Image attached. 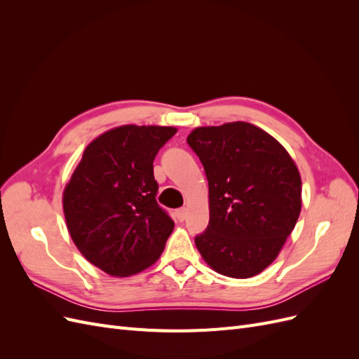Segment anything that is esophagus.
Returning <instances> with one entry per match:
<instances>
[{"label":"esophagus","instance_id":"34e87169","mask_svg":"<svg viewBox=\"0 0 359 359\" xmlns=\"http://www.w3.org/2000/svg\"><path fill=\"white\" fill-rule=\"evenodd\" d=\"M175 215H177V219H178L180 222H184V220H186L187 210H186V208H180V210L175 211Z\"/></svg>","mask_w":359,"mask_h":359}]
</instances>
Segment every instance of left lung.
<instances>
[{"label": "left lung", "instance_id": "1", "mask_svg": "<svg viewBox=\"0 0 359 359\" xmlns=\"http://www.w3.org/2000/svg\"><path fill=\"white\" fill-rule=\"evenodd\" d=\"M187 144L210 189V223L194 238L199 253L227 277L262 273L301 212L297 165L273 136L243 121L194 128Z\"/></svg>", "mask_w": 359, "mask_h": 359}]
</instances>
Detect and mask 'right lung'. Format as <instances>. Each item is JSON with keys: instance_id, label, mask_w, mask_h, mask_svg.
Masks as SVG:
<instances>
[{"instance_id": "right-lung-1", "label": "right lung", "mask_w": 359, "mask_h": 359, "mask_svg": "<svg viewBox=\"0 0 359 359\" xmlns=\"http://www.w3.org/2000/svg\"><path fill=\"white\" fill-rule=\"evenodd\" d=\"M173 127L121 126L85 148L64 189L67 229L85 259L115 277L153 265L173 231L157 203L153 161Z\"/></svg>"}]
</instances>
